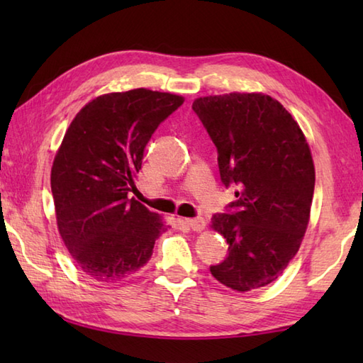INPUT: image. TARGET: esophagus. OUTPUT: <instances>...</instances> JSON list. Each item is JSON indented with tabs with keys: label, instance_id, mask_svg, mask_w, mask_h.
<instances>
[{
	"label": "esophagus",
	"instance_id": "esophagus-1",
	"mask_svg": "<svg viewBox=\"0 0 363 363\" xmlns=\"http://www.w3.org/2000/svg\"><path fill=\"white\" fill-rule=\"evenodd\" d=\"M186 225L191 230H195V233H201V230H204V228H206V220L204 218H187Z\"/></svg>",
	"mask_w": 363,
	"mask_h": 363
}]
</instances>
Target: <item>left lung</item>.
I'll return each instance as SVG.
<instances>
[{
  "label": "left lung",
  "mask_w": 363,
  "mask_h": 363,
  "mask_svg": "<svg viewBox=\"0 0 363 363\" xmlns=\"http://www.w3.org/2000/svg\"><path fill=\"white\" fill-rule=\"evenodd\" d=\"M194 111L217 146L220 177L235 184L233 212L212 217L228 257L212 276L235 291L265 287L295 257L311 218L315 167L309 143L285 107L265 94L199 96Z\"/></svg>",
  "instance_id": "8db88e82"
}]
</instances>
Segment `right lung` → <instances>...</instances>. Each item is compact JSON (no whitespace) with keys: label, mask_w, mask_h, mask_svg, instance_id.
I'll list each match as a JSON object with an SVG mask.
<instances>
[{"label":"right lung","mask_w":363,"mask_h":363,"mask_svg":"<svg viewBox=\"0 0 363 363\" xmlns=\"http://www.w3.org/2000/svg\"><path fill=\"white\" fill-rule=\"evenodd\" d=\"M182 103L148 89L113 91L91 99L68 126L51 167V191L59 234L90 279L123 281L151 259L165 221L128 195L146 143Z\"/></svg>","instance_id":"obj_1"}]
</instances>
